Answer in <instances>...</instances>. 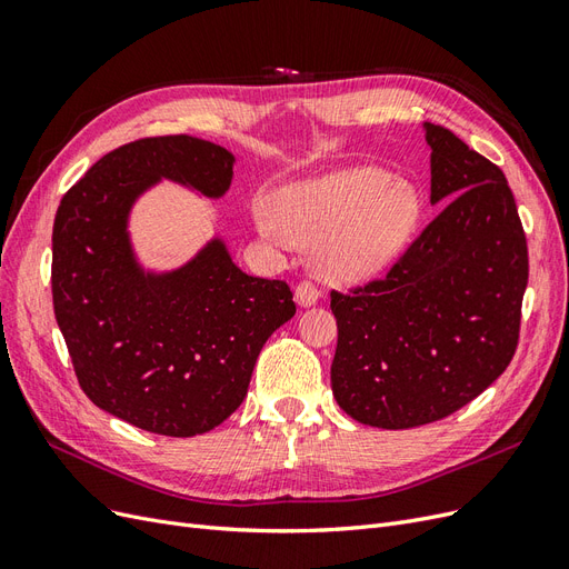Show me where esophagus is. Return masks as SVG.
I'll use <instances>...</instances> for the list:
<instances>
[{
	"instance_id": "obj_1",
	"label": "esophagus",
	"mask_w": 569,
	"mask_h": 569,
	"mask_svg": "<svg viewBox=\"0 0 569 569\" xmlns=\"http://www.w3.org/2000/svg\"><path fill=\"white\" fill-rule=\"evenodd\" d=\"M319 298H321V292H319L315 286H311V283H307V281H302V283L296 288V300H298L300 307L317 305Z\"/></svg>"
}]
</instances>
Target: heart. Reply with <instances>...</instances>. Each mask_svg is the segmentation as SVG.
<instances>
[{
	"mask_svg": "<svg viewBox=\"0 0 569 569\" xmlns=\"http://www.w3.org/2000/svg\"><path fill=\"white\" fill-rule=\"evenodd\" d=\"M420 217L423 200L411 181L359 164L290 181L252 222L269 241L315 246L326 279L361 283L397 262Z\"/></svg>",
	"mask_w": 569,
	"mask_h": 569,
	"instance_id": "obj_1",
	"label": "heart"
}]
</instances>
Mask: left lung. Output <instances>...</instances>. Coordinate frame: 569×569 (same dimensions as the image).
Listing matches in <instances>:
<instances>
[{
  "mask_svg": "<svg viewBox=\"0 0 569 569\" xmlns=\"http://www.w3.org/2000/svg\"><path fill=\"white\" fill-rule=\"evenodd\" d=\"M430 203H446L388 277L331 292L333 397L363 426L407 430L445 418L497 380L518 347L527 241L497 164L423 124Z\"/></svg>",
  "mask_w": 569,
  "mask_h": 569,
  "instance_id": "1",
  "label": "left lung"
}]
</instances>
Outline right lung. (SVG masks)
<instances>
[{"mask_svg":"<svg viewBox=\"0 0 569 569\" xmlns=\"http://www.w3.org/2000/svg\"><path fill=\"white\" fill-rule=\"evenodd\" d=\"M233 162L206 139H139L91 164L53 219V311L80 388L146 432L217 428L246 399L269 336L296 317L290 288L246 273L219 233L179 267L139 260L130 231L139 198L168 179L217 200Z\"/></svg>","mask_w":569,"mask_h":569,"instance_id":"obj_1","label":"right lung"}]
</instances>
